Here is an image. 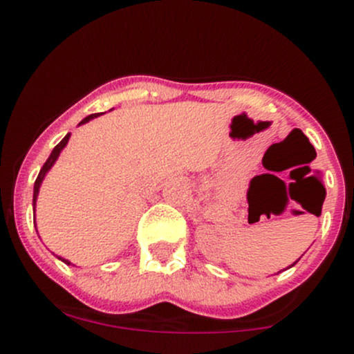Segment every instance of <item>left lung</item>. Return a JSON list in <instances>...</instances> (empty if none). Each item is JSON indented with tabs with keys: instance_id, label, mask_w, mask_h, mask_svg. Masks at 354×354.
Wrapping results in <instances>:
<instances>
[{
	"instance_id": "1",
	"label": "left lung",
	"mask_w": 354,
	"mask_h": 354,
	"mask_svg": "<svg viewBox=\"0 0 354 354\" xmlns=\"http://www.w3.org/2000/svg\"><path fill=\"white\" fill-rule=\"evenodd\" d=\"M323 196H324V193H323ZM323 201H324V198H323V200H321V203H319V208H321V206H323ZM319 214H321V209H319ZM293 265H295V263H293ZM293 265H291V266H293Z\"/></svg>"
}]
</instances>
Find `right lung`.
Segmentation results:
<instances>
[{
	"instance_id": "right-lung-1",
	"label": "right lung",
	"mask_w": 354,
	"mask_h": 354,
	"mask_svg": "<svg viewBox=\"0 0 354 354\" xmlns=\"http://www.w3.org/2000/svg\"><path fill=\"white\" fill-rule=\"evenodd\" d=\"M98 115H100V113H95V115H89V116H86V118H84L83 121H81L80 124H83V123H88L89 120H93V118H96V116H98ZM68 140H70V135H66V136H64L63 140H61L59 143L55 146V149H53V151H51L50 158H48V160H46V163H44V165H43V168L39 169V174H38V178H36V181H35V193H33V208H35V205H36V196H38V193H39V185H41V181H43L44 174L48 173V169H50L51 166L55 165V161L58 160V156H59L61 149H63L64 146H66ZM33 211H35V209H33ZM59 259H61V258H59ZM61 261H64V263H66V265H71V263L68 261V259H61Z\"/></svg>"
}]
</instances>
